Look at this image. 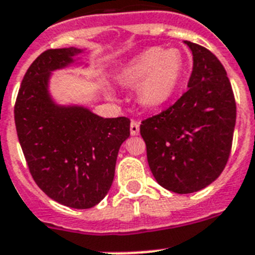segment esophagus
<instances>
[{
  "label": "esophagus",
  "mask_w": 255,
  "mask_h": 255,
  "mask_svg": "<svg viewBox=\"0 0 255 255\" xmlns=\"http://www.w3.org/2000/svg\"><path fill=\"white\" fill-rule=\"evenodd\" d=\"M130 134L132 136H137V134L140 133V122L137 121H132L130 122Z\"/></svg>",
  "instance_id": "1"
}]
</instances>
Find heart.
Here are the masks:
<instances>
[{
    "label": "heart",
    "mask_w": 255,
    "mask_h": 255,
    "mask_svg": "<svg viewBox=\"0 0 255 255\" xmlns=\"http://www.w3.org/2000/svg\"><path fill=\"white\" fill-rule=\"evenodd\" d=\"M177 50L151 47L122 66L117 79L123 86H137V99L147 109H158L173 97L185 73Z\"/></svg>",
    "instance_id": "obj_1"
}]
</instances>
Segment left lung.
<instances>
[{"label":"left lung","instance_id":"8db88e82","mask_svg":"<svg viewBox=\"0 0 255 255\" xmlns=\"http://www.w3.org/2000/svg\"><path fill=\"white\" fill-rule=\"evenodd\" d=\"M185 43L194 60L189 88L140 126L152 176L177 194L199 191L220 177L236 123L234 92L221 61L203 46Z\"/></svg>","mask_w":255,"mask_h":255}]
</instances>
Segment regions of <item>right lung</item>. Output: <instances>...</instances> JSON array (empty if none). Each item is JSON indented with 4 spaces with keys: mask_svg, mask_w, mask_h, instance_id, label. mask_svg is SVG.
I'll return each instance as SVG.
<instances>
[{
    "mask_svg": "<svg viewBox=\"0 0 255 255\" xmlns=\"http://www.w3.org/2000/svg\"><path fill=\"white\" fill-rule=\"evenodd\" d=\"M82 52L75 47L42 52L24 75L14 109L33 180L48 198L75 209L105 198L130 123L126 117L103 118L85 106L59 105L51 97L52 72L69 66Z\"/></svg>",
    "mask_w": 255,
    "mask_h": 255,
    "instance_id": "add662e5",
    "label": "right lung"
}]
</instances>
